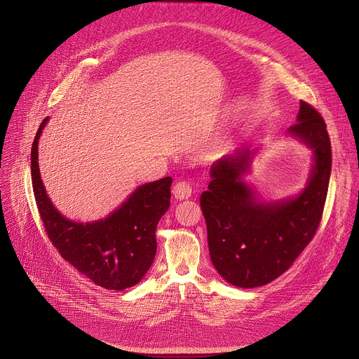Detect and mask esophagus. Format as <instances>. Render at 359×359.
<instances>
[{
    "label": "esophagus",
    "mask_w": 359,
    "mask_h": 359,
    "mask_svg": "<svg viewBox=\"0 0 359 359\" xmlns=\"http://www.w3.org/2000/svg\"><path fill=\"white\" fill-rule=\"evenodd\" d=\"M173 196L177 198V200H186L191 196V186L182 180V182H177L175 186H173Z\"/></svg>",
    "instance_id": "34e87169"
}]
</instances>
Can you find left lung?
<instances>
[{
    "instance_id": "1",
    "label": "left lung",
    "mask_w": 359,
    "mask_h": 359,
    "mask_svg": "<svg viewBox=\"0 0 359 359\" xmlns=\"http://www.w3.org/2000/svg\"><path fill=\"white\" fill-rule=\"evenodd\" d=\"M287 134L314 152L304 190L279 201L261 203L243 180L254 151L241 149L217 161L208 190L200 197L207 224L210 258L217 272L236 287H259L302 254L320 225L331 175V144L320 112L300 101L297 121Z\"/></svg>"
}]
</instances>
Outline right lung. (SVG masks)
<instances>
[{
  "instance_id": "add662e5",
  "label": "right lung",
  "mask_w": 359,
  "mask_h": 359,
  "mask_svg": "<svg viewBox=\"0 0 359 359\" xmlns=\"http://www.w3.org/2000/svg\"><path fill=\"white\" fill-rule=\"evenodd\" d=\"M45 118L32 144L31 172L36 205L53 247L81 275L108 290H124L141 282L156 254V225L170 205L172 177L140 186L107 218L76 222L62 215L49 200L38 165V142Z\"/></svg>"
}]
</instances>
